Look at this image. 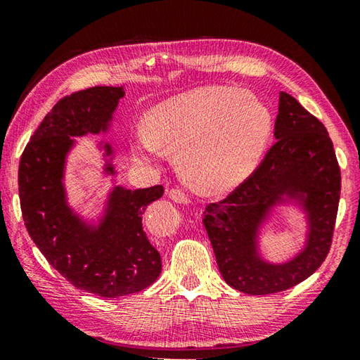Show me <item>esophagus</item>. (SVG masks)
Segmentation results:
<instances>
[{
	"label": "esophagus",
	"mask_w": 360,
	"mask_h": 360,
	"mask_svg": "<svg viewBox=\"0 0 360 360\" xmlns=\"http://www.w3.org/2000/svg\"><path fill=\"white\" fill-rule=\"evenodd\" d=\"M168 197L172 198L173 201H176V202H188L191 201V198H188V195L182 191V188H169L168 191Z\"/></svg>",
	"instance_id": "esophagus-1"
}]
</instances>
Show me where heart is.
I'll list each match as a JSON object with an SVG mask.
<instances>
[{
    "mask_svg": "<svg viewBox=\"0 0 360 360\" xmlns=\"http://www.w3.org/2000/svg\"><path fill=\"white\" fill-rule=\"evenodd\" d=\"M146 134L132 151L153 160L160 149L178 153L184 179L202 193H220L243 182L263 155L272 130L266 103L250 91L198 88L149 110Z\"/></svg>",
    "mask_w": 360,
    "mask_h": 360,
    "instance_id": "heart-1",
    "label": "heart"
}]
</instances>
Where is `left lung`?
I'll use <instances>...</instances> for the list:
<instances>
[{
  "mask_svg": "<svg viewBox=\"0 0 360 360\" xmlns=\"http://www.w3.org/2000/svg\"><path fill=\"white\" fill-rule=\"evenodd\" d=\"M274 136L276 143L250 176L202 211L221 277L234 290L252 296L290 290L323 264L334 238L342 187L324 124L286 93H280ZM283 194L304 198L309 240L290 264L269 265L256 257L254 238L266 209Z\"/></svg>",
  "mask_w": 360,
  "mask_h": 360,
  "instance_id": "obj_1",
  "label": "left lung"
}]
</instances>
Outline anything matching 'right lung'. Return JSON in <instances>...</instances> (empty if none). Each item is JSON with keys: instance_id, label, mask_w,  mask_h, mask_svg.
I'll list each match as a JSON object with an SVG mask.
<instances>
[{"instance_id": "1", "label": "right lung", "mask_w": 360, "mask_h": 360, "mask_svg": "<svg viewBox=\"0 0 360 360\" xmlns=\"http://www.w3.org/2000/svg\"><path fill=\"white\" fill-rule=\"evenodd\" d=\"M122 96V88L94 86L63 97L32 134L18 165L20 207L31 239L69 283L101 297L139 292L162 272L160 253L141 224L148 205L163 195L162 186L115 187L97 230L66 205L63 172L72 136L105 130ZM107 172L115 173L113 167Z\"/></svg>"}]
</instances>
